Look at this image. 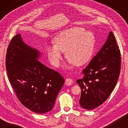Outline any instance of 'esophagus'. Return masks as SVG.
<instances>
[{
  "mask_svg": "<svg viewBox=\"0 0 128 128\" xmlns=\"http://www.w3.org/2000/svg\"><path fill=\"white\" fill-rule=\"evenodd\" d=\"M73 80L70 78H67L65 80V84L67 86H70L72 84Z\"/></svg>",
  "mask_w": 128,
  "mask_h": 128,
  "instance_id": "esophagus-1",
  "label": "esophagus"
}]
</instances>
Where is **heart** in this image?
<instances>
[{"instance_id": "obj_1", "label": "heart", "mask_w": 128, "mask_h": 128, "mask_svg": "<svg viewBox=\"0 0 128 128\" xmlns=\"http://www.w3.org/2000/svg\"><path fill=\"white\" fill-rule=\"evenodd\" d=\"M95 36L83 27H74L66 29L56 35L54 45H48L46 52L52 65L59 66L65 52L66 58L75 66H81L89 60L93 54Z\"/></svg>"}]
</instances>
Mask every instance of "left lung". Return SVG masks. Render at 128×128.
I'll return each instance as SVG.
<instances>
[{
    "mask_svg": "<svg viewBox=\"0 0 128 128\" xmlns=\"http://www.w3.org/2000/svg\"><path fill=\"white\" fill-rule=\"evenodd\" d=\"M120 50L112 32L77 80L81 88L80 106L90 110L101 106L114 89L120 71Z\"/></svg>",
    "mask_w": 128,
    "mask_h": 128,
    "instance_id": "1",
    "label": "left lung"
}]
</instances>
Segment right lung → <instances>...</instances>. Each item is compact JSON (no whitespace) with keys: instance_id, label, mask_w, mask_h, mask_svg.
Here are the masks:
<instances>
[{"instance_id":"1","label":"right lung","mask_w":128,"mask_h":128,"mask_svg":"<svg viewBox=\"0 0 128 128\" xmlns=\"http://www.w3.org/2000/svg\"><path fill=\"white\" fill-rule=\"evenodd\" d=\"M40 52L26 45L20 34L7 50L6 68L12 88L26 108L38 114L50 111L64 84L62 76L38 60Z\"/></svg>"}]
</instances>
